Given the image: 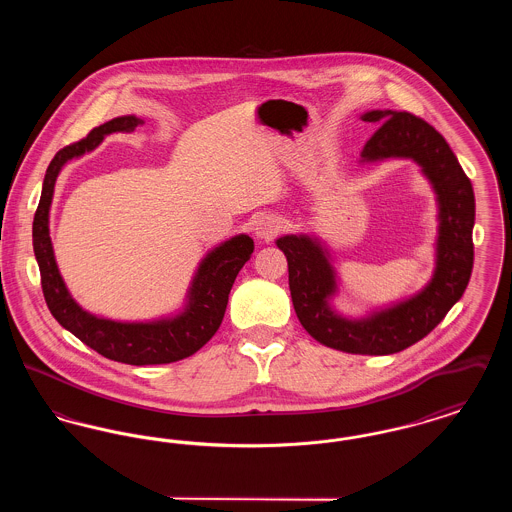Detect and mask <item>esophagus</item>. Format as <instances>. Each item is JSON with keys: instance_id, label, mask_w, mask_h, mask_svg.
<instances>
[{"instance_id": "esophagus-1", "label": "esophagus", "mask_w": 512, "mask_h": 512, "mask_svg": "<svg viewBox=\"0 0 512 512\" xmlns=\"http://www.w3.org/2000/svg\"><path fill=\"white\" fill-rule=\"evenodd\" d=\"M282 219L278 215H261L259 219L255 220V236L259 240H272L280 230H282Z\"/></svg>"}]
</instances>
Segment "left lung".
Listing matches in <instances>:
<instances>
[{"mask_svg":"<svg viewBox=\"0 0 512 512\" xmlns=\"http://www.w3.org/2000/svg\"><path fill=\"white\" fill-rule=\"evenodd\" d=\"M361 121L380 128L361 151V165L411 159L430 182L438 203L436 263L422 290L363 317H345L332 305L340 278L328 245L311 234L276 240L290 272L293 309L301 326L326 347L355 355H391L428 336L463 297L474 263L472 184L436 128L405 111L374 109Z\"/></svg>","mask_w":512,"mask_h":512,"instance_id":"obj_1","label":"left lung"}]
</instances>
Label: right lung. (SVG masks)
Returning <instances> with one entry per match:
<instances>
[{"mask_svg":"<svg viewBox=\"0 0 512 512\" xmlns=\"http://www.w3.org/2000/svg\"><path fill=\"white\" fill-rule=\"evenodd\" d=\"M144 124L140 117L124 115L94 128L88 138L57 151L42 184V197L32 224V245L42 276V290L51 315L99 355L126 365H167L186 359L215 336L228 305L232 284L249 261L255 245L238 234L207 251L195 268L180 311L151 320H113L98 317L76 303L55 261L49 238V209L55 182L63 167L78 159L115 132H132Z\"/></svg>","mask_w":512,"mask_h":512,"instance_id":"obj_1","label":"right lung"}]
</instances>
